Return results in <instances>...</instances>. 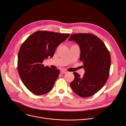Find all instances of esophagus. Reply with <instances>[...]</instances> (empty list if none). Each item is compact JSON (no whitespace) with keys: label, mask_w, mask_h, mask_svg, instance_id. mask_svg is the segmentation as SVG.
<instances>
[{"label":"esophagus","mask_w":126,"mask_h":126,"mask_svg":"<svg viewBox=\"0 0 126 126\" xmlns=\"http://www.w3.org/2000/svg\"><path fill=\"white\" fill-rule=\"evenodd\" d=\"M61 72H62L63 73H66V72H67V70H65V69H62L61 70Z\"/></svg>","instance_id":"obj_1"}]
</instances>
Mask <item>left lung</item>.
<instances>
[{
    "label": "left lung",
    "mask_w": 126,
    "mask_h": 126,
    "mask_svg": "<svg viewBox=\"0 0 126 126\" xmlns=\"http://www.w3.org/2000/svg\"><path fill=\"white\" fill-rule=\"evenodd\" d=\"M68 40L76 42L80 46V61L85 70L83 77L74 72L75 79L70 83V87L81 97L93 95L102 89L109 78L110 52L100 38L89 33L72 34Z\"/></svg>",
    "instance_id": "1"
}]
</instances>
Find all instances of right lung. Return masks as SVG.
Masks as SVG:
<instances>
[{
  "instance_id": "add662e5",
  "label": "right lung",
  "mask_w": 126,
  "mask_h": 126,
  "mask_svg": "<svg viewBox=\"0 0 126 126\" xmlns=\"http://www.w3.org/2000/svg\"><path fill=\"white\" fill-rule=\"evenodd\" d=\"M69 34L39 31L30 35L22 44L18 55V71L21 80L31 92L40 95L50 91L59 77L60 70L42 64L52 58L57 46Z\"/></svg>"
}]
</instances>
